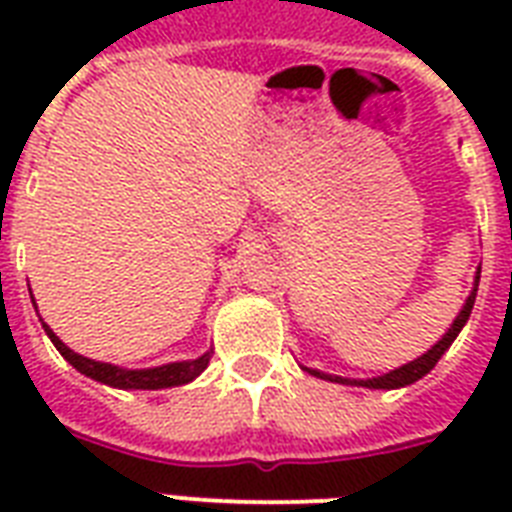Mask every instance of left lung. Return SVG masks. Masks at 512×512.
Wrapping results in <instances>:
<instances>
[{"label": "left lung", "instance_id": "1", "mask_svg": "<svg viewBox=\"0 0 512 512\" xmlns=\"http://www.w3.org/2000/svg\"><path fill=\"white\" fill-rule=\"evenodd\" d=\"M478 281H481V268L476 271V281H473V289H470L468 300L462 305V311L457 313V319L449 329H446V335L433 345L430 350H425L422 356H417L414 361L409 364L398 366V369H390V372L380 374V377H369V380H350V377H337V374H327V372H319V369H308L303 366L305 372L313 374V377H321V380H329V382H340V385H356V388H372V390H396V388H406V385H412V382L422 380L425 374L438 364V358L444 356L449 345L457 340V335L462 332V327L468 324L470 319V311H473V303H476V292H478Z\"/></svg>", "mask_w": 512, "mask_h": 512}]
</instances>
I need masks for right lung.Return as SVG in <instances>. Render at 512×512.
I'll list each match as a JSON object with an SVG mask.
<instances>
[{
	"label": "right lung",
	"instance_id": "1",
	"mask_svg": "<svg viewBox=\"0 0 512 512\" xmlns=\"http://www.w3.org/2000/svg\"><path fill=\"white\" fill-rule=\"evenodd\" d=\"M34 300V297H31ZM44 332L52 340V345L60 350V356L66 358L68 364L74 366L76 372H82L90 380H98L103 385L119 390H162V388H175V385H185V382L196 380L204 369H207L209 358H212V348L199 358L191 361H172V364L151 366V369H122L116 364H106V361H95V358L79 356L74 350L68 348L66 342L60 340L47 324L42 321Z\"/></svg>",
	"mask_w": 512,
	"mask_h": 512
}]
</instances>
